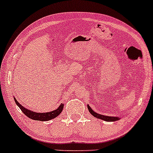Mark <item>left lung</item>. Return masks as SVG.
<instances>
[{"label": "left lung", "instance_id": "left-lung-1", "mask_svg": "<svg viewBox=\"0 0 153 153\" xmlns=\"http://www.w3.org/2000/svg\"><path fill=\"white\" fill-rule=\"evenodd\" d=\"M88 111H90V113L93 116H94V117H96V118H99L100 119H103V120L106 121V122H114V121H117L120 119V118H119V117H108V116H103V115L99 114L96 113V112L94 111L91 109V108L89 106V105H88Z\"/></svg>", "mask_w": 153, "mask_h": 153}]
</instances>
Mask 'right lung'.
Here are the masks:
<instances>
[{
	"instance_id": "add662e5",
	"label": "right lung",
	"mask_w": 153,
	"mask_h": 153,
	"mask_svg": "<svg viewBox=\"0 0 153 153\" xmlns=\"http://www.w3.org/2000/svg\"><path fill=\"white\" fill-rule=\"evenodd\" d=\"M14 100L16 103L17 104V106L20 108L22 111L26 116V117H28L29 118H30L31 119H34V120L42 121V122H44V121H49L50 120V119H52L55 118V117H57V116L62 112L63 108H64V104L62 103V104L58 107V108H57V109L54 111H52L47 112V113H36V112L31 111L29 110L28 108H24V107L22 106V105L19 104V103L16 100V98H14Z\"/></svg>"
}]
</instances>
